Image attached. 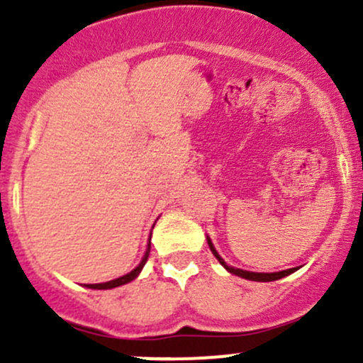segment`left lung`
<instances>
[{"instance_id":"obj_1","label":"left lung","mask_w":363,"mask_h":363,"mask_svg":"<svg viewBox=\"0 0 363 363\" xmlns=\"http://www.w3.org/2000/svg\"><path fill=\"white\" fill-rule=\"evenodd\" d=\"M207 244L208 247H211L212 255L216 256V259H218L219 263H221L223 267H225L226 270H228L230 274H233V276H239L242 277V279H250V281H258V283H269V281H277L281 279V277H286L290 276V274H294L295 270H298V267H294V269H286V270H281V272H251V270H242V269H235V267L228 265V263L225 262V259L219 256V252L216 251L214 244H212V240L207 237Z\"/></svg>"}]
</instances>
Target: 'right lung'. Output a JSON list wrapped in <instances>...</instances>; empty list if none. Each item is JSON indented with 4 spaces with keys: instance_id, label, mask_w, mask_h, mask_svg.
I'll return each mask as SVG.
<instances>
[{
    "instance_id": "add662e5",
    "label": "right lung",
    "mask_w": 363,
    "mask_h": 363,
    "mask_svg": "<svg viewBox=\"0 0 363 363\" xmlns=\"http://www.w3.org/2000/svg\"><path fill=\"white\" fill-rule=\"evenodd\" d=\"M149 251H151V235H149V242H147V250H145L144 256H142L140 263H138L137 267H135L131 272L124 274V276L117 277V279H112V281H107V283H96V284H84L86 288H91V290H112V288H117V286H123V284H128L131 283L133 279H137L138 274L142 272V269H144L145 262H147L149 258Z\"/></svg>"
}]
</instances>
